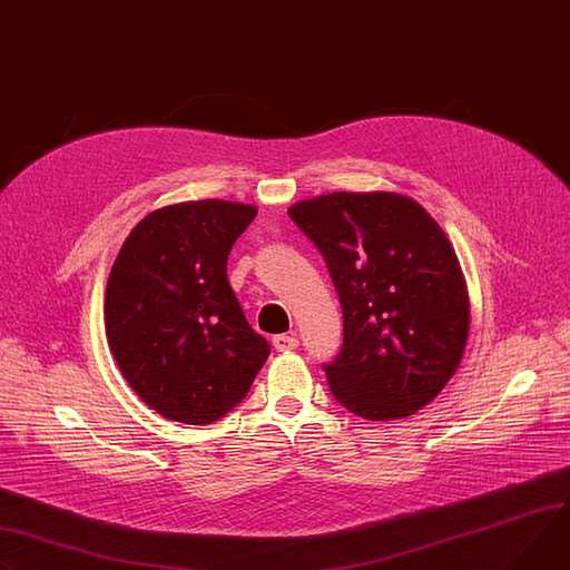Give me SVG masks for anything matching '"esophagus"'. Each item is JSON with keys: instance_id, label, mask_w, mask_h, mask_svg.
Wrapping results in <instances>:
<instances>
[{"instance_id": "esophagus-1", "label": "esophagus", "mask_w": 570, "mask_h": 570, "mask_svg": "<svg viewBox=\"0 0 570 570\" xmlns=\"http://www.w3.org/2000/svg\"><path fill=\"white\" fill-rule=\"evenodd\" d=\"M299 345V341L295 338V336H291V334H277V336H273V347L277 350V352H288V350H295Z\"/></svg>"}]
</instances>
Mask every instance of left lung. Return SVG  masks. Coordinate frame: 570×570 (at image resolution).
Instances as JSON below:
<instances>
[{"label": "left lung", "instance_id": "left-lung-1", "mask_svg": "<svg viewBox=\"0 0 570 570\" xmlns=\"http://www.w3.org/2000/svg\"><path fill=\"white\" fill-rule=\"evenodd\" d=\"M321 249L343 308V347L323 366L334 397L397 421L450 382L469 341L459 258L423 206L400 193H330L288 209Z\"/></svg>", "mask_w": 570, "mask_h": 570}]
</instances>
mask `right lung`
<instances>
[{
	"label": "right lung",
	"mask_w": 570,
	"mask_h": 570,
	"mask_svg": "<svg viewBox=\"0 0 570 570\" xmlns=\"http://www.w3.org/2000/svg\"><path fill=\"white\" fill-rule=\"evenodd\" d=\"M256 206L199 199L145 216L107 282L105 323L136 395L168 421L209 425L249 391L271 354L227 282V256Z\"/></svg>",
	"instance_id": "right-lung-1"
}]
</instances>
